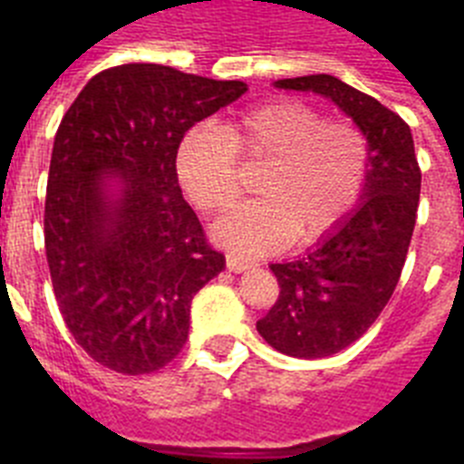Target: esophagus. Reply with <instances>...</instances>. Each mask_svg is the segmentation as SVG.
I'll list each match as a JSON object with an SVG mask.
<instances>
[{
    "instance_id": "34e87169",
    "label": "esophagus",
    "mask_w": 464,
    "mask_h": 464,
    "mask_svg": "<svg viewBox=\"0 0 464 464\" xmlns=\"http://www.w3.org/2000/svg\"><path fill=\"white\" fill-rule=\"evenodd\" d=\"M225 262H227L229 272H246L248 267H253V260H248L244 256H235V253H227Z\"/></svg>"
}]
</instances>
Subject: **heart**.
I'll list each match as a JSON object with an SVG mask.
<instances>
[{
    "mask_svg": "<svg viewBox=\"0 0 464 464\" xmlns=\"http://www.w3.org/2000/svg\"><path fill=\"white\" fill-rule=\"evenodd\" d=\"M239 162L265 167L262 199L225 216L216 237L241 253H267L293 239L309 246L351 216L370 176V141L351 121H330L299 100L237 113L220 130L195 125L179 146V179L199 211H227L244 192Z\"/></svg>",
    "mask_w": 464,
    "mask_h": 464,
    "instance_id": "b5f03b06",
    "label": "heart"
}]
</instances>
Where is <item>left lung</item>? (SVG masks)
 <instances>
[{
  "label": "left lung",
  "instance_id": "1",
  "mask_svg": "<svg viewBox=\"0 0 464 464\" xmlns=\"http://www.w3.org/2000/svg\"><path fill=\"white\" fill-rule=\"evenodd\" d=\"M276 88L330 97L370 141L364 199L304 257L272 265L278 299L257 321L260 337L293 358H327L374 325L404 269L420 167L411 130L395 111L327 73L276 81Z\"/></svg>",
  "mask_w": 464,
  "mask_h": 464
}]
</instances>
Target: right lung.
<instances>
[{
  "label": "right lung",
  "instance_id": "1",
  "mask_svg": "<svg viewBox=\"0 0 464 464\" xmlns=\"http://www.w3.org/2000/svg\"><path fill=\"white\" fill-rule=\"evenodd\" d=\"M244 92L241 81L118 64L88 81L57 127L44 208L53 293L106 370L150 374L186 346L192 297L225 257L183 199L176 155L195 122ZM104 173L121 176L116 203Z\"/></svg>",
  "mask_w": 464,
  "mask_h": 464
}]
</instances>
